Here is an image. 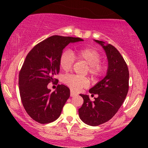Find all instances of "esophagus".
<instances>
[{"label":"esophagus","mask_w":148,"mask_h":148,"mask_svg":"<svg viewBox=\"0 0 148 148\" xmlns=\"http://www.w3.org/2000/svg\"><path fill=\"white\" fill-rule=\"evenodd\" d=\"M76 95H77V94H76L75 92L71 90V92H70V96H71V97H74V96Z\"/></svg>","instance_id":"1"}]
</instances>
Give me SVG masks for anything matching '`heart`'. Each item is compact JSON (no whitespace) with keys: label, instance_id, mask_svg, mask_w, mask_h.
<instances>
[{"label":"heart","instance_id":"1","mask_svg":"<svg viewBox=\"0 0 148 148\" xmlns=\"http://www.w3.org/2000/svg\"><path fill=\"white\" fill-rule=\"evenodd\" d=\"M74 58L77 60L84 61L88 64L86 74L88 73L93 80H95L103 74L105 67L100 62L101 56L97 51L92 48L78 49L72 52L69 50H64L61 53L59 58V65L64 72H68L72 69ZM63 82L68 87L74 91H79L87 88L90 84L87 77H80L75 75H67L63 78Z\"/></svg>","mask_w":148,"mask_h":148}]
</instances>
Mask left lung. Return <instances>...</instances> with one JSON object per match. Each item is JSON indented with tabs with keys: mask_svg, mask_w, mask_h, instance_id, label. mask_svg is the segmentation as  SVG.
<instances>
[{
	"mask_svg": "<svg viewBox=\"0 0 148 148\" xmlns=\"http://www.w3.org/2000/svg\"><path fill=\"white\" fill-rule=\"evenodd\" d=\"M104 49L108 62L106 76L90 88L95 101L86 95H80L84 103L79 109L81 120L90 126H98L113 118L122 106L129 90L130 73L127 64L118 49L113 45L95 40Z\"/></svg>",
	"mask_w": 148,
	"mask_h": 148,
	"instance_id": "obj_1",
	"label": "left lung"
}]
</instances>
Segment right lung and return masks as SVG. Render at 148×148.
Returning <instances> with one entry per match:
<instances>
[{
	"instance_id": "1",
	"label": "right lung",
	"mask_w": 148,
	"mask_h": 148,
	"mask_svg": "<svg viewBox=\"0 0 148 148\" xmlns=\"http://www.w3.org/2000/svg\"><path fill=\"white\" fill-rule=\"evenodd\" d=\"M80 41L84 40L53 35L35 45L25 58L18 74L20 97L25 111L37 123H52L60 115L70 90L61 84L51 92L47 86L57 83L54 76L60 71L59 58L63 49L71 42Z\"/></svg>"
}]
</instances>
